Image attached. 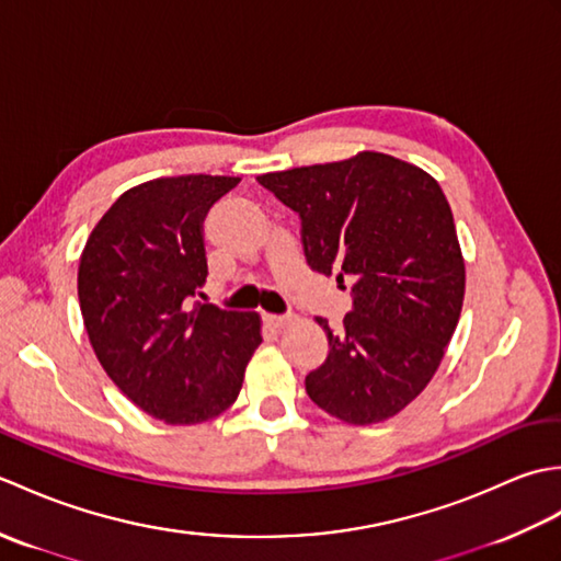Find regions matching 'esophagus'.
<instances>
[{"label":"esophagus","mask_w":561,"mask_h":561,"mask_svg":"<svg viewBox=\"0 0 561 561\" xmlns=\"http://www.w3.org/2000/svg\"><path fill=\"white\" fill-rule=\"evenodd\" d=\"M262 320H265V323H267L270 328H274V330H279V328L291 323L289 316H274V313H265V316H262Z\"/></svg>","instance_id":"34e87169"}]
</instances>
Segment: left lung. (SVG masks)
<instances>
[{"label": "left lung", "mask_w": 561, "mask_h": 561, "mask_svg": "<svg viewBox=\"0 0 561 561\" xmlns=\"http://www.w3.org/2000/svg\"><path fill=\"white\" fill-rule=\"evenodd\" d=\"M301 217L311 270L352 279L354 306L325 330L330 354L306 376L320 410L366 426L396 416L444 359L465 296V260L444 190L380 151L257 175Z\"/></svg>", "instance_id": "left-lung-1"}]
</instances>
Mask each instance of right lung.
Listing matches in <instances>:
<instances>
[{"mask_svg": "<svg viewBox=\"0 0 561 561\" xmlns=\"http://www.w3.org/2000/svg\"><path fill=\"white\" fill-rule=\"evenodd\" d=\"M238 181L199 173L129 187L79 260L83 328L103 371L165 424L229 410L262 342L257 313L193 301L207 282L202 221Z\"/></svg>", "mask_w": 561, "mask_h": 561, "instance_id": "1", "label": "right lung"}]
</instances>
